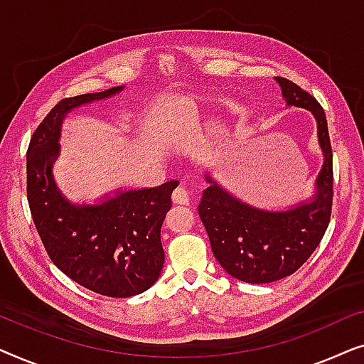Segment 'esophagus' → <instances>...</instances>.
<instances>
[{
  "label": "esophagus",
  "instance_id": "esophagus-1",
  "mask_svg": "<svg viewBox=\"0 0 364 364\" xmlns=\"http://www.w3.org/2000/svg\"><path fill=\"white\" fill-rule=\"evenodd\" d=\"M172 200L176 203H181V205H188V202H191V192L183 186L177 187L172 193Z\"/></svg>",
  "mask_w": 364,
  "mask_h": 364
}]
</instances>
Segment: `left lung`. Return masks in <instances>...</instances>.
<instances>
[{"label": "left lung", "instance_id": "1", "mask_svg": "<svg viewBox=\"0 0 364 364\" xmlns=\"http://www.w3.org/2000/svg\"><path fill=\"white\" fill-rule=\"evenodd\" d=\"M288 106L310 111L318 124L323 167L310 202L290 210H265L238 200L207 176L198 215L212 252L227 273L245 283H272L290 277L320 245L331 217L333 152L320 102L295 82L277 77Z\"/></svg>", "mask_w": 364, "mask_h": 364}]
</instances>
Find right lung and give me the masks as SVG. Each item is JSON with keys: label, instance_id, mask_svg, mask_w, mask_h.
Listing matches in <instances>:
<instances>
[{"label": "right lung", "instance_id": "1", "mask_svg": "<svg viewBox=\"0 0 364 364\" xmlns=\"http://www.w3.org/2000/svg\"><path fill=\"white\" fill-rule=\"evenodd\" d=\"M119 91L122 86L66 97L49 111L29 141L26 191L33 222L54 265L87 290L127 298L146 291L161 275V228L178 181L76 205L59 192L51 172L64 116Z\"/></svg>", "mask_w": 364, "mask_h": 364}]
</instances>
